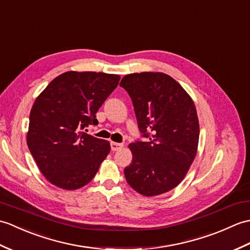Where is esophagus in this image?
<instances>
[{
  "label": "esophagus",
  "mask_w": 250,
  "mask_h": 250,
  "mask_svg": "<svg viewBox=\"0 0 250 250\" xmlns=\"http://www.w3.org/2000/svg\"><path fill=\"white\" fill-rule=\"evenodd\" d=\"M111 149H112L113 152L115 151H119L122 147H123V144L122 143H118V142H111Z\"/></svg>",
  "instance_id": "34e87169"
}]
</instances>
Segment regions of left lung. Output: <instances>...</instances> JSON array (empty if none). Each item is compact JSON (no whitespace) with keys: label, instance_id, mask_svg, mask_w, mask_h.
Listing matches in <instances>:
<instances>
[{"label":"left lung","instance_id":"1","mask_svg":"<svg viewBox=\"0 0 250 250\" xmlns=\"http://www.w3.org/2000/svg\"><path fill=\"white\" fill-rule=\"evenodd\" d=\"M120 85L129 94L140 131L149 138L128 146L132 162L124 169L126 181L146 197L168 192L184 180L197 155L200 127L195 104L164 73L126 75Z\"/></svg>","mask_w":250,"mask_h":250}]
</instances>
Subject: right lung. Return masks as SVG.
I'll return each mask as SVG.
<instances>
[{
    "mask_svg": "<svg viewBox=\"0 0 250 250\" xmlns=\"http://www.w3.org/2000/svg\"><path fill=\"white\" fill-rule=\"evenodd\" d=\"M119 75L66 71L49 83L31 109L26 143L42 175L65 190L85 186L110 152L107 140L81 129L118 86Z\"/></svg>",
    "mask_w": 250,
    "mask_h": 250,
    "instance_id": "obj_1",
    "label": "right lung"
}]
</instances>
